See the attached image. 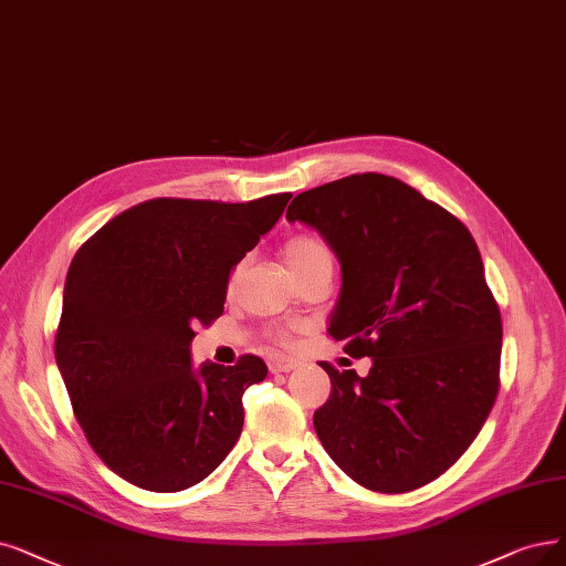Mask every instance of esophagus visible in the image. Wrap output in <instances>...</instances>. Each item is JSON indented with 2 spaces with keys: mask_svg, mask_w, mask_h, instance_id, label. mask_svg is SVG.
Wrapping results in <instances>:
<instances>
[{
  "mask_svg": "<svg viewBox=\"0 0 566 566\" xmlns=\"http://www.w3.org/2000/svg\"><path fill=\"white\" fill-rule=\"evenodd\" d=\"M295 367H297L295 361L287 359V357H274V359H269V371H271V374H287V371H292Z\"/></svg>",
  "mask_w": 566,
  "mask_h": 566,
  "instance_id": "esophagus-1",
  "label": "esophagus"
}]
</instances>
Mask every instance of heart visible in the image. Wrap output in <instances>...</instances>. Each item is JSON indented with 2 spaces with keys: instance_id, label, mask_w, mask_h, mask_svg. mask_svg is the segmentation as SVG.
Returning <instances> with one entry per match:
<instances>
[{
  "instance_id": "1",
  "label": "heart",
  "mask_w": 566,
  "mask_h": 566,
  "mask_svg": "<svg viewBox=\"0 0 566 566\" xmlns=\"http://www.w3.org/2000/svg\"><path fill=\"white\" fill-rule=\"evenodd\" d=\"M285 262L290 271L306 269L313 264H332V253L323 239L313 234H300L285 243Z\"/></svg>"
}]
</instances>
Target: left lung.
Segmentation results:
<instances>
[{
  "instance_id": "1",
  "label": "left lung",
  "mask_w": 566,
  "mask_h": 566,
  "mask_svg": "<svg viewBox=\"0 0 566 566\" xmlns=\"http://www.w3.org/2000/svg\"><path fill=\"white\" fill-rule=\"evenodd\" d=\"M342 264L329 336L367 376L329 365L313 413L329 458L376 492H409L453 467L500 390L502 315L464 224L399 178L355 174L292 199Z\"/></svg>"
}]
</instances>
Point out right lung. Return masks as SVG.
I'll list each match as a JSON object with an SVG mask.
<instances>
[{
    "label": "right lung",
    "mask_w": 566,
    "mask_h": 566,
    "mask_svg": "<svg viewBox=\"0 0 566 566\" xmlns=\"http://www.w3.org/2000/svg\"><path fill=\"white\" fill-rule=\"evenodd\" d=\"M290 197L144 201L111 218L74 255L55 361L90 446L132 485L192 488L234 448L241 397L266 378V365L243 355L234 367H195L190 344L199 323L222 313L234 266Z\"/></svg>",
    "instance_id": "right-lung-1"
}]
</instances>
